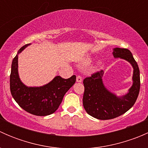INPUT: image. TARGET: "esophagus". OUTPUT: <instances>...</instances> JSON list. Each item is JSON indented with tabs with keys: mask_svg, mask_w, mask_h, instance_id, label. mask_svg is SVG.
I'll return each instance as SVG.
<instances>
[{
	"mask_svg": "<svg viewBox=\"0 0 148 148\" xmlns=\"http://www.w3.org/2000/svg\"><path fill=\"white\" fill-rule=\"evenodd\" d=\"M77 82H82V78L81 76H77Z\"/></svg>",
	"mask_w": 148,
	"mask_h": 148,
	"instance_id": "1",
	"label": "esophagus"
}]
</instances>
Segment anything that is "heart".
I'll return each mask as SVG.
<instances>
[{
  "label": "heart",
  "mask_w": 148,
  "mask_h": 148,
  "mask_svg": "<svg viewBox=\"0 0 148 148\" xmlns=\"http://www.w3.org/2000/svg\"><path fill=\"white\" fill-rule=\"evenodd\" d=\"M91 62H92V59H91L90 58H88V59H86V60L83 62L82 65L84 66H86L89 65Z\"/></svg>",
  "instance_id": "obj_1"
}]
</instances>
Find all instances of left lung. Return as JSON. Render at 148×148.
Returning a JSON list of instances; mask_svg holds the SVG:
<instances>
[{
  "label": "left lung",
  "instance_id": "1",
  "mask_svg": "<svg viewBox=\"0 0 148 148\" xmlns=\"http://www.w3.org/2000/svg\"><path fill=\"white\" fill-rule=\"evenodd\" d=\"M112 53L114 58L125 59L132 66L133 84L127 94L117 97L104 86L102 82L103 70L94 73L91 77L84 79L83 106L89 115L98 120H110L123 114L134 105L140 92V70L130 51L114 48Z\"/></svg>",
  "mask_w": 148,
  "mask_h": 148
}]
</instances>
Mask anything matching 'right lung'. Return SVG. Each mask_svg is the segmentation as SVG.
Masks as SVG:
<instances>
[{
    "label": "right lung",
    "instance_id": "add662e5",
    "mask_svg": "<svg viewBox=\"0 0 148 148\" xmlns=\"http://www.w3.org/2000/svg\"><path fill=\"white\" fill-rule=\"evenodd\" d=\"M30 44L21 48L13 59L10 75V89L13 99L19 106L30 114L46 116L59 108L64 96L74 84L76 76L63 79L56 76L51 82L39 87L26 86L21 81L18 72V55Z\"/></svg>",
    "mask_w": 148,
    "mask_h": 148
}]
</instances>
